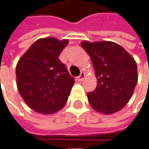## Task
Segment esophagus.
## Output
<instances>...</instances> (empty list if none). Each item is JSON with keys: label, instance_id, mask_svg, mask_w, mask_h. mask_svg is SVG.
Wrapping results in <instances>:
<instances>
[{"label": "esophagus", "instance_id": "obj_1", "mask_svg": "<svg viewBox=\"0 0 149 149\" xmlns=\"http://www.w3.org/2000/svg\"><path fill=\"white\" fill-rule=\"evenodd\" d=\"M85 77H86V73H85L84 72H81V74H80V76L77 78V80L78 81H83V80L85 79Z\"/></svg>", "mask_w": 149, "mask_h": 149}]
</instances>
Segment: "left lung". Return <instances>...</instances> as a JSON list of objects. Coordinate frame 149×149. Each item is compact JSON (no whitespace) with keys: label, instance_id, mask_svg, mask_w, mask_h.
Instances as JSON below:
<instances>
[{"label":"left lung","instance_id":"left-lung-1","mask_svg":"<svg viewBox=\"0 0 149 149\" xmlns=\"http://www.w3.org/2000/svg\"><path fill=\"white\" fill-rule=\"evenodd\" d=\"M81 45L91 57L97 78L95 90L87 95L92 109L106 115L120 111L130 100L138 81L134 58L113 41L84 40Z\"/></svg>","mask_w":149,"mask_h":149}]
</instances>
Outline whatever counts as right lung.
I'll return each mask as SVG.
<instances>
[{"mask_svg": "<svg viewBox=\"0 0 149 149\" xmlns=\"http://www.w3.org/2000/svg\"><path fill=\"white\" fill-rule=\"evenodd\" d=\"M68 44L45 37L36 40L16 65V83L21 97L32 110L45 115L65 105L75 81L58 56Z\"/></svg>", "mask_w": 149, "mask_h": 149, "instance_id": "1", "label": "right lung"}]
</instances>
